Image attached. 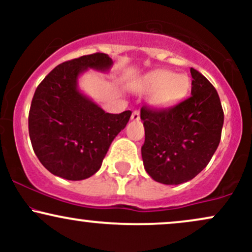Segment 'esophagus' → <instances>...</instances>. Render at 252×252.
<instances>
[{
    "instance_id": "obj_1",
    "label": "esophagus",
    "mask_w": 252,
    "mask_h": 252,
    "mask_svg": "<svg viewBox=\"0 0 252 252\" xmlns=\"http://www.w3.org/2000/svg\"><path fill=\"white\" fill-rule=\"evenodd\" d=\"M131 120L132 121H138V120H140V111H138V110H134V111H132Z\"/></svg>"
}]
</instances>
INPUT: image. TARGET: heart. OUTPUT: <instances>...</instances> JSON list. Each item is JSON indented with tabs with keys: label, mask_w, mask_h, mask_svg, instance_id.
<instances>
[{
	"label": "heart",
	"mask_w": 252,
	"mask_h": 252,
	"mask_svg": "<svg viewBox=\"0 0 252 252\" xmlns=\"http://www.w3.org/2000/svg\"><path fill=\"white\" fill-rule=\"evenodd\" d=\"M142 88L146 92H154L153 102L158 105H173L189 94L190 80L187 74L158 70L146 78Z\"/></svg>",
	"instance_id": "b5f03b06"
}]
</instances>
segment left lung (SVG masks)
Here are the masks:
<instances>
[{"mask_svg":"<svg viewBox=\"0 0 252 252\" xmlns=\"http://www.w3.org/2000/svg\"><path fill=\"white\" fill-rule=\"evenodd\" d=\"M190 74L187 99L168 109H141L144 168L164 185L192 180L209 164L220 142L224 112L218 92L200 72L190 68Z\"/></svg>","mask_w":252,"mask_h":252,"instance_id":"obj_1","label":"left lung"}]
</instances>
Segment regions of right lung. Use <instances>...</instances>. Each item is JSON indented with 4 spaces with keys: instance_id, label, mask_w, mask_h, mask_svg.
I'll return each mask as SVG.
<instances>
[{
    "instance_id": "right-lung-1",
    "label": "right lung",
    "mask_w": 252,
    "mask_h": 252,
    "mask_svg": "<svg viewBox=\"0 0 252 252\" xmlns=\"http://www.w3.org/2000/svg\"><path fill=\"white\" fill-rule=\"evenodd\" d=\"M111 65L108 54L83 56L58 65L36 88L28 130L34 153L52 174L73 181L94 175L129 122L130 110L108 114L78 90L79 74Z\"/></svg>"
}]
</instances>
